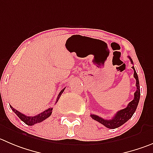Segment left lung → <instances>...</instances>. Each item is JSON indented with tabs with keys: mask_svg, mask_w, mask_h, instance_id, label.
I'll return each instance as SVG.
<instances>
[{
	"mask_svg": "<svg viewBox=\"0 0 153 153\" xmlns=\"http://www.w3.org/2000/svg\"><path fill=\"white\" fill-rule=\"evenodd\" d=\"M128 58L131 60V62L133 64V61L131 59V58L130 56H128ZM132 68L134 69V77L136 79V86H137V91L134 93V97L131 102H130L128 103V106L125 109H122V110H119L118 112H117V113L115 114L113 116V118L112 119L106 120L104 119V118L99 117L97 115H91V117L94 120H96L98 122H100V124L103 125L104 126L108 128H110V129H115V128H118V127L122 126V125L125 123L126 122H128V120L132 117V115H134V113L135 112L137 109V107L138 103H139L140 100V83H139V79H138L137 74L136 71H135L134 67L132 66Z\"/></svg>",
	"mask_w": 153,
	"mask_h": 153,
	"instance_id": "obj_1",
	"label": "left lung"
}]
</instances>
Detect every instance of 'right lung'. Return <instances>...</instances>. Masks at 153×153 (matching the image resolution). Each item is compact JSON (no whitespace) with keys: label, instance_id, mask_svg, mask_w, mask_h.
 <instances>
[{"label":"right lung","instance_id":"obj_1","mask_svg":"<svg viewBox=\"0 0 153 153\" xmlns=\"http://www.w3.org/2000/svg\"><path fill=\"white\" fill-rule=\"evenodd\" d=\"M64 90H65V88H64V89H62V91L59 92V95H58V97H57L56 103V102L58 101L59 98L60 97L61 94L63 93ZM10 108L12 109V110L15 112L16 115L19 118H20V119L22 120L24 123H25L26 125H30V126L35 125V124H37V123H40V122H43V121L46 119V118H48V117L51 116V115L52 114V110H53V108H49V109H46L45 111L41 112V113L38 114V115H35V116H27V115L21 113L20 112H19V111H17L16 109H15L14 108H13L11 105H10Z\"/></svg>","mask_w":153,"mask_h":153}]
</instances>
